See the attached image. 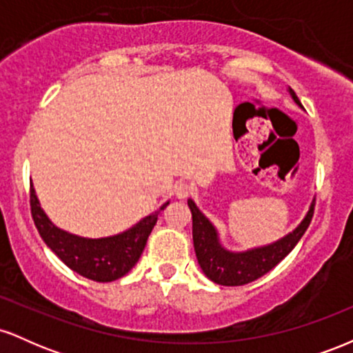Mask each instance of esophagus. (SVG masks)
Returning <instances> with one entry per match:
<instances>
[{
  "label": "esophagus",
  "mask_w": 353,
  "mask_h": 353,
  "mask_svg": "<svg viewBox=\"0 0 353 353\" xmlns=\"http://www.w3.org/2000/svg\"><path fill=\"white\" fill-rule=\"evenodd\" d=\"M190 192V185L188 182L181 181V182H176V185H174V194H176L177 199H184V197H188Z\"/></svg>",
  "instance_id": "34e87169"
}]
</instances>
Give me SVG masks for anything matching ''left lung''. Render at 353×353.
Returning a JSON list of instances; mask_svg holds the SVG:
<instances>
[{
    "mask_svg": "<svg viewBox=\"0 0 353 353\" xmlns=\"http://www.w3.org/2000/svg\"><path fill=\"white\" fill-rule=\"evenodd\" d=\"M290 98L299 108H302L301 101L292 88H287ZM188 205L192 214V241L196 250L197 262L205 277L219 285H244L254 282L255 279L265 275L272 270L279 262L285 257L290 250L297 245L307 228H309L312 216H314L315 199L310 202L309 210L297 224L292 232L270 242V244L250 247L245 250H230L221 242L219 230L204 212L197 208L192 199L188 201Z\"/></svg>",
    "mask_w": 353,
    "mask_h": 353,
    "instance_id": "1",
    "label": "left lung"
}]
</instances>
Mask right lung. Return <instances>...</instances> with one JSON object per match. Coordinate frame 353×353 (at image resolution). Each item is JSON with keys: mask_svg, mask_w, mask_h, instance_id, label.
I'll use <instances>...</instances> for the list:
<instances>
[{"mask_svg": "<svg viewBox=\"0 0 353 353\" xmlns=\"http://www.w3.org/2000/svg\"><path fill=\"white\" fill-rule=\"evenodd\" d=\"M168 204L169 201H165L159 209L123 232L91 239L58 228L44 212L31 184V214L39 236L71 270L96 282L116 281L137 264L149 234L156 225L157 216Z\"/></svg>", "mask_w": 353, "mask_h": 353, "instance_id": "obj_1", "label": "right lung"}]
</instances>
